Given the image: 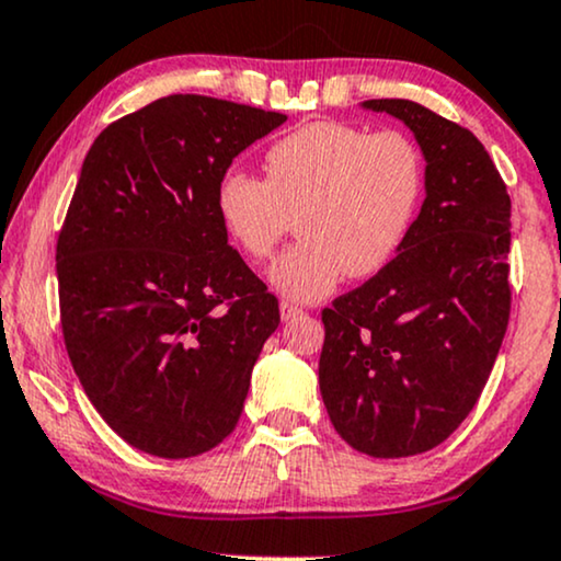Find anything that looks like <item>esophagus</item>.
<instances>
[{
	"instance_id": "esophagus-1",
	"label": "esophagus",
	"mask_w": 561,
	"mask_h": 561,
	"mask_svg": "<svg viewBox=\"0 0 561 561\" xmlns=\"http://www.w3.org/2000/svg\"><path fill=\"white\" fill-rule=\"evenodd\" d=\"M299 314H304V309L299 307V304H294V301H288V299H283L280 301V317L283 320H296V317Z\"/></svg>"
}]
</instances>
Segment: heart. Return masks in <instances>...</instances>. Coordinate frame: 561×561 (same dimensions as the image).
<instances>
[{
  "mask_svg": "<svg viewBox=\"0 0 561 561\" xmlns=\"http://www.w3.org/2000/svg\"><path fill=\"white\" fill-rule=\"evenodd\" d=\"M265 179L228 171L216 213L247 257L267 260L291 228L301 241L270 267L273 288L294 301H320L351 278L396 257L424 195V158L398 129L366 133L345 122H312L275 140Z\"/></svg>",
  "mask_w": 561,
  "mask_h": 561,
  "instance_id": "b5f03b06",
  "label": "heart"
}]
</instances>
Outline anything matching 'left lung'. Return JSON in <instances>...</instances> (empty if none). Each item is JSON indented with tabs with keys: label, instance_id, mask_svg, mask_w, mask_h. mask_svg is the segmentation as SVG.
<instances>
[{
	"label": "left lung",
	"instance_id": "left-lung-1",
	"mask_svg": "<svg viewBox=\"0 0 561 561\" xmlns=\"http://www.w3.org/2000/svg\"><path fill=\"white\" fill-rule=\"evenodd\" d=\"M424 205L375 278L322 309L320 392L335 432L371 458L437 447L473 411L510 320V195L479 137L405 99Z\"/></svg>",
	"mask_w": 561,
	"mask_h": 561
}]
</instances>
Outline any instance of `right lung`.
Listing matches in <instances>:
<instances>
[{
  "label": "right lung",
  "mask_w": 561,
  "mask_h": 561,
  "mask_svg": "<svg viewBox=\"0 0 561 561\" xmlns=\"http://www.w3.org/2000/svg\"><path fill=\"white\" fill-rule=\"evenodd\" d=\"M286 114L165 95L90 145L57 241L61 333L119 437L195 458L233 432L278 299L228 247L216 186Z\"/></svg>",
  "instance_id": "right-lung-1"
}]
</instances>
